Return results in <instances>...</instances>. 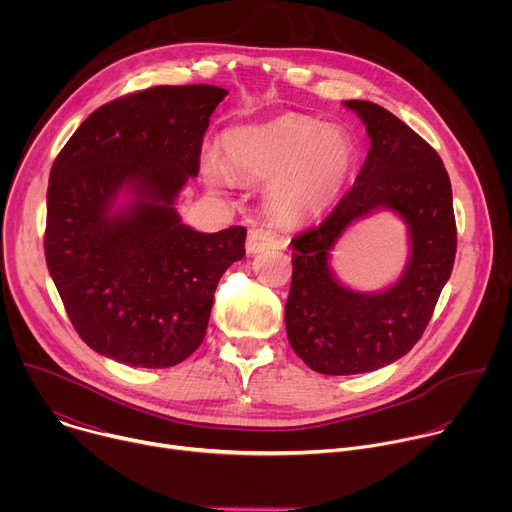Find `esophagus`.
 <instances>
[{"instance_id":"esophagus-1","label":"esophagus","mask_w":512,"mask_h":512,"mask_svg":"<svg viewBox=\"0 0 512 512\" xmlns=\"http://www.w3.org/2000/svg\"><path fill=\"white\" fill-rule=\"evenodd\" d=\"M279 245V237L267 227H253L247 237V253H261Z\"/></svg>"}]
</instances>
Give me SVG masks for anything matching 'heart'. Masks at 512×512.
Segmentation results:
<instances>
[{"instance_id":"obj_1","label":"heart","mask_w":512,"mask_h":512,"mask_svg":"<svg viewBox=\"0 0 512 512\" xmlns=\"http://www.w3.org/2000/svg\"><path fill=\"white\" fill-rule=\"evenodd\" d=\"M223 150L233 172L251 180L272 178L267 202L291 221L324 210L354 164L348 133L304 115L231 129L223 137ZM229 168L214 156L204 160V174L214 186L233 184Z\"/></svg>"}]
</instances>
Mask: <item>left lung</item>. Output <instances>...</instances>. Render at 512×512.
Returning <instances> with one entry per match:
<instances>
[{
    "mask_svg": "<svg viewBox=\"0 0 512 512\" xmlns=\"http://www.w3.org/2000/svg\"><path fill=\"white\" fill-rule=\"evenodd\" d=\"M371 137L352 188L318 227L291 239V287L285 330L294 352L322 375H358L387 367L421 338L456 259L452 184L442 158L391 111L346 101ZM387 207L410 231L412 253L402 277L385 292L342 286L329 251L358 217Z\"/></svg>",
    "mask_w": 512,
    "mask_h": 512,
    "instance_id": "1",
    "label": "left lung"
}]
</instances>
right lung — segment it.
<instances>
[{
    "label": "right lung",
    "mask_w": 512,
    "mask_h": 512,
    "mask_svg": "<svg viewBox=\"0 0 512 512\" xmlns=\"http://www.w3.org/2000/svg\"><path fill=\"white\" fill-rule=\"evenodd\" d=\"M227 91L154 87L93 111L56 156L44 253L77 334L127 367L168 369L204 340L214 289L245 257V227L198 233L174 202L198 176ZM125 189L130 200H114Z\"/></svg>",
    "instance_id": "add662e5"
}]
</instances>
